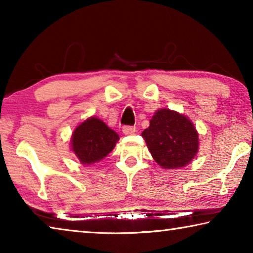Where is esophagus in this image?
<instances>
[{"instance_id":"esophagus-1","label":"esophagus","mask_w":253,"mask_h":253,"mask_svg":"<svg viewBox=\"0 0 253 253\" xmlns=\"http://www.w3.org/2000/svg\"><path fill=\"white\" fill-rule=\"evenodd\" d=\"M136 131V128L134 126H124L123 132L125 135H132Z\"/></svg>"}]
</instances>
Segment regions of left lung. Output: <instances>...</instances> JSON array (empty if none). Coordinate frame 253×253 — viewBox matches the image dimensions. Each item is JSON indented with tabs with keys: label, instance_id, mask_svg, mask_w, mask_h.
Returning a JSON list of instances; mask_svg holds the SVG:
<instances>
[{
	"label": "left lung",
	"instance_id": "1",
	"mask_svg": "<svg viewBox=\"0 0 253 253\" xmlns=\"http://www.w3.org/2000/svg\"><path fill=\"white\" fill-rule=\"evenodd\" d=\"M142 136L154 160L165 169L184 168L199 151V134L193 123L170 109H158Z\"/></svg>",
	"mask_w": 253,
	"mask_h": 253
}]
</instances>
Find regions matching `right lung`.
Wrapping results in <instances>:
<instances>
[{
  "label": "right lung",
  "mask_w": 253,
  "mask_h": 253,
  "mask_svg": "<svg viewBox=\"0 0 253 253\" xmlns=\"http://www.w3.org/2000/svg\"><path fill=\"white\" fill-rule=\"evenodd\" d=\"M118 139L116 131L99 118L90 117L77 126L71 137V149L81 164L88 166L108 155Z\"/></svg>",
  "instance_id": "obj_1"
}]
</instances>
